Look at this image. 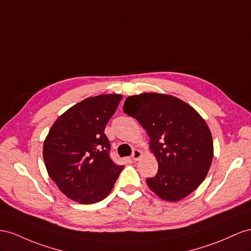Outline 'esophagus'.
<instances>
[{
	"mask_svg": "<svg viewBox=\"0 0 251 251\" xmlns=\"http://www.w3.org/2000/svg\"><path fill=\"white\" fill-rule=\"evenodd\" d=\"M141 156H142V152L140 151L139 149H133V150H132V154H131L132 160L137 161V160H139V159H140Z\"/></svg>",
	"mask_w": 251,
	"mask_h": 251,
	"instance_id": "esophagus-1",
	"label": "esophagus"
}]
</instances>
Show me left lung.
<instances>
[{
    "instance_id": "obj_1",
    "label": "left lung",
    "mask_w": 251,
    "mask_h": 251,
    "mask_svg": "<svg viewBox=\"0 0 251 251\" xmlns=\"http://www.w3.org/2000/svg\"><path fill=\"white\" fill-rule=\"evenodd\" d=\"M123 111L147 131L159 169L146 178L156 196L176 202L196 190L213 157L211 132L202 117L182 100L161 94L128 97Z\"/></svg>"
}]
</instances>
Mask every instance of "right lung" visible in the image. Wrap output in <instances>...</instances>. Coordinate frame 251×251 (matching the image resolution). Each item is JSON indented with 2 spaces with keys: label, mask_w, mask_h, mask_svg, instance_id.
I'll return each mask as SVG.
<instances>
[{
  "label": "right lung",
  "mask_w": 251,
  "mask_h": 251,
  "mask_svg": "<svg viewBox=\"0 0 251 251\" xmlns=\"http://www.w3.org/2000/svg\"><path fill=\"white\" fill-rule=\"evenodd\" d=\"M121 99V95L85 99L63 113L49 130L43 147L46 169L74 201H102L124 168L110 157V142L104 132Z\"/></svg>",
  "instance_id": "add662e5"
}]
</instances>
